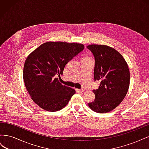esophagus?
<instances>
[{
	"label": "esophagus",
	"instance_id": "34e87169",
	"mask_svg": "<svg viewBox=\"0 0 149 149\" xmlns=\"http://www.w3.org/2000/svg\"><path fill=\"white\" fill-rule=\"evenodd\" d=\"M76 91H78V92H83L84 91V88H81V89H76Z\"/></svg>",
	"mask_w": 149,
	"mask_h": 149
}]
</instances>
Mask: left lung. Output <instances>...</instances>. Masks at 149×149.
<instances>
[{"label": "left lung", "instance_id": "obj_1", "mask_svg": "<svg viewBox=\"0 0 149 149\" xmlns=\"http://www.w3.org/2000/svg\"><path fill=\"white\" fill-rule=\"evenodd\" d=\"M95 60L94 78L99 81V88L93 90L95 100L89 102L91 109L106 113L119 105L128 91L130 72L123 56L113 48L101 45L86 47Z\"/></svg>", "mask_w": 149, "mask_h": 149}]
</instances>
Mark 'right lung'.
I'll return each instance as SVG.
<instances>
[{
  "label": "right lung",
  "instance_id": "1",
  "mask_svg": "<svg viewBox=\"0 0 149 149\" xmlns=\"http://www.w3.org/2000/svg\"><path fill=\"white\" fill-rule=\"evenodd\" d=\"M84 48L83 44L77 43L48 42L26 58L24 83L31 100L38 106L55 112L68 104L75 90L63 85L55 76L63 73L66 65Z\"/></svg>",
  "mask_w": 149,
  "mask_h": 149
}]
</instances>
